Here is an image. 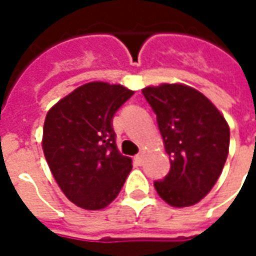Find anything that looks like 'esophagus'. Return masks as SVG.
Returning <instances> with one entry per match:
<instances>
[{
	"instance_id": "esophagus-1",
	"label": "esophagus",
	"mask_w": 256,
	"mask_h": 256,
	"mask_svg": "<svg viewBox=\"0 0 256 256\" xmlns=\"http://www.w3.org/2000/svg\"><path fill=\"white\" fill-rule=\"evenodd\" d=\"M144 152H140L138 155L136 156V162L138 163V164H142V162H144Z\"/></svg>"
}]
</instances>
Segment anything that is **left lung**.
I'll return each instance as SVG.
<instances>
[{
    "instance_id": "left-lung-1",
    "label": "left lung",
    "mask_w": 256,
    "mask_h": 256,
    "mask_svg": "<svg viewBox=\"0 0 256 256\" xmlns=\"http://www.w3.org/2000/svg\"><path fill=\"white\" fill-rule=\"evenodd\" d=\"M142 94L156 114L172 164L164 180L154 182L156 192L177 208L198 203L225 166L229 124L203 93L186 84L146 86Z\"/></svg>"
}]
</instances>
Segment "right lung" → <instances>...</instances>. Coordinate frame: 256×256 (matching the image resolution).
I'll return each mask as SVG.
<instances>
[{
	"label": "right lung",
	"instance_id": "add662e5",
	"mask_svg": "<svg viewBox=\"0 0 256 256\" xmlns=\"http://www.w3.org/2000/svg\"><path fill=\"white\" fill-rule=\"evenodd\" d=\"M133 94L122 84L89 82L48 111L44 155L62 192L80 208H106L132 172V158L118 150L112 118Z\"/></svg>",
	"mask_w": 256,
	"mask_h": 256
}]
</instances>
